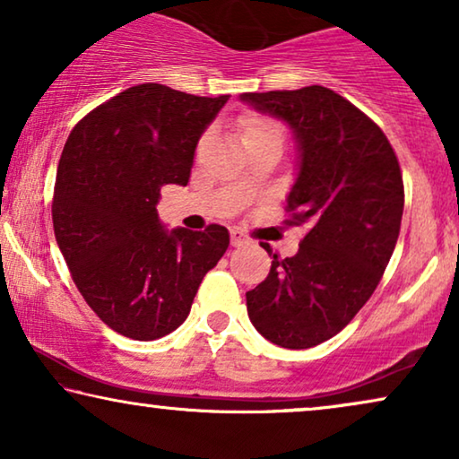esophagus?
Returning <instances> with one entry per match:
<instances>
[{"label":"esophagus","mask_w":459,"mask_h":459,"mask_svg":"<svg viewBox=\"0 0 459 459\" xmlns=\"http://www.w3.org/2000/svg\"><path fill=\"white\" fill-rule=\"evenodd\" d=\"M230 240H231V247H244V244L250 242L248 236L240 230H231L230 231Z\"/></svg>","instance_id":"obj_1"}]
</instances>
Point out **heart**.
<instances>
[{
	"label": "heart",
	"instance_id": "heart-1",
	"mask_svg": "<svg viewBox=\"0 0 459 459\" xmlns=\"http://www.w3.org/2000/svg\"><path fill=\"white\" fill-rule=\"evenodd\" d=\"M265 131H280L278 125H273L272 121L261 117H248L242 121V140L248 135L255 134H265Z\"/></svg>",
	"mask_w": 459,
	"mask_h": 459
}]
</instances>
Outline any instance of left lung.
I'll return each mask as SVG.
<instances>
[{
    "mask_svg": "<svg viewBox=\"0 0 459 459\" xmlns=\"http://www.w3.org/2000/svg\"><path fill=\"white\" fill-rule=\"evenodd\" d=\"M240 100L292 129L299 171L286 211L309 228L299 253L273 255L247 292L248 317L278 347H316L357 316L391 261L405 196L399 160L378 125L328 87Z\"/></svg>",
    "mask_w": 459,
    "mask_h": 459,
    "instance_id": "1",
    "label": "left lung"
}]
</instances>
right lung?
Segmentation results:
<instances>
[{
  "instance_id": "obj_1",
  "label": "right lung",
  "mask_w": 459,
  "mask_h": 459,
  "mask_svg": "<svg viewBox=\"0 0 459 459\" xmlns=\"http://www.w3.org/2000/svg\"><path fill=\"white\" fill-rule=\"evenodd\" d=\"M230 96L159 83L129 87L74 125L56 175V242L79 292L118 334L156 341L179 328L230 231L167 230L160 187L187 186L200 135Z\"/></svg>"
}]
</instances>
